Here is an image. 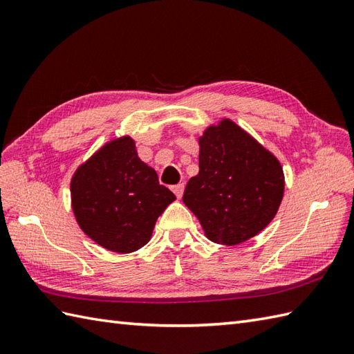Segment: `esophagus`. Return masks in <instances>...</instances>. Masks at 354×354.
<instances>
[{"label": "esophagus", "mask_w": 354, "mask_h": 354, "mask_svg": "<svg viewBox=\"0 0 354 354\" xmlns=\"http://www.w3.org/2000/svg\"><path fill=\"white\" fill-rule=\"evenodd\" d=\"M171 190H173V193L176 194V198H178V199H181V198H183V193H184V184L173 185V187H171Z\"/></svg>", "instance_id": "34e87169"}]
</instances>
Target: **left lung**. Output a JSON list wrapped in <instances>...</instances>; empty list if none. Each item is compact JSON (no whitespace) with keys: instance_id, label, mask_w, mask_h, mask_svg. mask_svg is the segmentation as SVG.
<instances>
[{"instance_id":"obj_1","label":"left lung","mask_w":354,"mask_h":354,"mask_svg":"<svg viewBox=\"0 0 354 354\" xmlns=\"http://www.w3.org/2000/svg\"><path fill=\"white\" fill-rule=\"evenodd\" d=\"M284 193L277 156L230 118L199 137V173L184 204L214 243L234 246L257 236L274 219Z\"/></svg>"}]
</instances>
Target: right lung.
Here are the masks:
<instances>
[{"label":"right lung","instance_id":"obj_1","mask_svg":"<svg viewBox=\"0 0 354 354\" xmlns=\"http://www.w3.org/2000/svg\"><path fill=\"white\" fill-rule=\"evenodd\" d=\"M70 189L80 230L104 250L120 254L145 246L158 217L176 199L140 160L129 135L108 141L80 164Z\"/></svg>","mask_w":354,"mask_h":354}]
</instances>
